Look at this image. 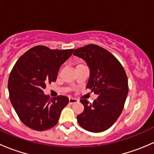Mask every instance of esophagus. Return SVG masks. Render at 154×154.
I'll list each match as a JSON object with an SVG mask.
<instances>
[{"label":"esophagus","mask_w":154,"mask_h":154,"mask_svg":"<svg viewBox=\"0 0 154 154\" xmlns=\"http://www.w3.org/2000/svg\"><path fill=\"white\" fill-rule=\"evenodd\" d=\"M77 102H78V100L76 98H73V97H70L69 98V103H71V104H72V103H77Z\"/></svg>","instance_id":"esophagus-1"}]
</instances>
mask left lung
I'll return each instance as SVG.
<instances>
[{
  "label": "left lung",
  "mask_w": 154,
  "mask_h": 154,
  "mask_svg": "<svg viewBox=\"0 0 154 154\" xmlns=\"http://www.w3.org/2000/svg\"><path fill=\"white\" fill-rule=\"evenodd\" d=\"M74 56L86 61L89 68L86 88L98 97L92 103L80 102L84 110L77 116L79 125L92 133L109 128L120 116L128 94V80L125 69L110 52L96 45L77 48Z\"/></svg>",
  "instance_id": "1"
}]
</instances>
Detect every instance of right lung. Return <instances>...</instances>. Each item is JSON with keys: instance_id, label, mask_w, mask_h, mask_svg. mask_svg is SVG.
Returning <instances> with one entry per match:
<instances>
[{"instance_id": "obj_1", "label": "right lung", "mask_w": 154, "mask_h": 154, "mask_svg": "<svg viewBox=\"0 0 154 154\" xmlns=\"http://www.w3.org/2000/svg\"><path fill=\"white\" fill-rule=\"evenodd\" d=\"M73 51L38 45L28 50L15 64L8 80L10 99L27 127L43 131L57 124L68 97L60 95L51 98L43 89L47 83L56 81L59 69Z\"/></svg>"}]
</instances>
